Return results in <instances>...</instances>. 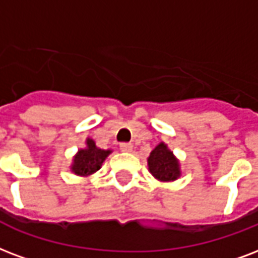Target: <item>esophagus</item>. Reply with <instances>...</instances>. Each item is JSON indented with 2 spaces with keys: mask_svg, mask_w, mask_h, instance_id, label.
Wrapping results in <instances>:
<instances>
[{
  "mask_svg": "<svg viewBox=\"0 0 258 258\" xmlns=\"http://www.w3.org/2000/svg\"><path fill=\"white\" fill-rule=\"evenodd\" d=\"M133 143L128 142H123L120 143V150L125 151V153H130V151H133Z\"/></svg>",
  "mask_w": 258,
  "mask_h": 258,
  "instance_id": "esophagus-1",
  "label": "esophagus"
}]
</instances>
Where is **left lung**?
<instances>
[{
	"label": "left lung",
	"instance_id": "obj_1",
	"mask_svg": "<svg viewBox=\"0 0 258 258\" xmlns=\"http://www.w3.org/2000/svg\"><path fill=\"white\" fill-rule=\"evenodd\" d=\"M149 170L161 181H173L180 176L178 162L166 145L160 143L149 157Z\"/></svg>",
	"mask_w": 258,
	"mask_h": 258
}]
</instances>
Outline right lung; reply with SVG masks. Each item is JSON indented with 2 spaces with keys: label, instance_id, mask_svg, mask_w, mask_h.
<instances>
[{
  "label": "right lung",
  "instance_id": "add662e5",
  "mask_svg": "<svg viewBox=\"0 0 258 258\" xmlns=\"http://www.w3.org/2000/svg\"><path fill=\"white\" fill-rule=\"evenodd\" d=\"M86 145H88L86 149L78 151L72 168L73 172L80 176H88V174L97 172L98 169L101 168L104 160L111 153V150L98 149L92 139H88Z\"/></svg>",
  "mask_w": 258,
  "mask_h": 258
}]
</instances>
